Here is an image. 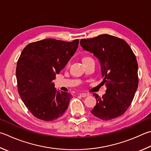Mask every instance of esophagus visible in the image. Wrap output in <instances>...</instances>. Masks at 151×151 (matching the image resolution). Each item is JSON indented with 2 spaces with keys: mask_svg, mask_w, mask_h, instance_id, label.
Here are the masks:
<instances>
[{
  "mask_svg": "<svg viewBox=\"0 0 151 151\" xmlns=\"http://www.w3.org/2000/svg\"><path fill=\"white\" fill-rule=\"evenodd\" d=\"M79 95H80L81 97H86L87 96H88V94H86V93H80Z\"/></svg>",
  "mask_w": 151,
  "mask_h": 151,
  "instance_id": "1",
  "label": "esophagus"
}]
</instances>
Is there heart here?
I'll use <instances>...</instances> for the list:
<instances>
[{
  "label": "heart",
  "instance_id": "obj_1",
  "mask_svg": "<svg viewBox=\"0 0 151 151\" xmlns=\"http://www.w3.org/2000/svg\"><path fill=\"white\" fill-rule=\"evenodd\" d=\"M83 62L84 63L86 61H90V60H93V59H92V57H90V56H85V57H84V58H83Z\"/></svg>",
  "mask_w": 151,
  "mask_h": 151
}]
</instances>
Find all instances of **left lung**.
Returning <instances> with one entry per match:
<instances>
[{"mask_svg": "<svg viewBox=\"0 0 151 151\" xmlns=\"http://www.w3.org/2000/svg\"><path fill=\"white\" fill-rule=\"evenodd\" d=\"M83 49L94 54L101 65L102 83L106 94H94L96 104L91 113L105 121L121 116L131 105L137 89L138 64L127 43L122 39L102 34L81 40Z\"/></svg>", "mask_w": 151, "mask_h": 151, "instance_id": "left-lung-1", "label": "left lung"}]
</instances>
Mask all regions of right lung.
<instances>
[{
    "mask_svg": "<svg viewBox=\"0 0 151 151\" xmlns=\"http://www.w3.org/2000/svg\"><path fill=\"white\" fill-rule=\"evenodd\" d=\"M78 40L72 42L45 39L27 45L16 67L18 90L32 115L45 122L61 117L72 96L58 91L53 81L78 48Z\"/></svg>",
    "mask_w": 151,
    "mask_h": 151,
    "instance_id": "right-lung-1",
    "label": "right lung"
}]
</instances>
